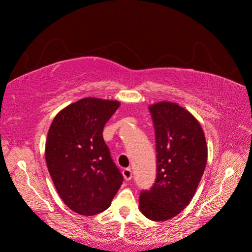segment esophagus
I'll return each instance as SVG.
<instances>
[{
    "label": "esophagus",
    "mask_w": 252,
    "mask_h": 252,
    "mask_svg": "<svg viewBox=\"0 0 252 252\" xmlns=\"http://www.w3.org/2000/svg\"><path fill=\"white\" fill-rule=\"evenodd\" d=\"M123 177L126 181H130L131 178H132V172H131V169L130 168H126L123 170Z\"/></svg>",
    "instance_id": "esophagus-1"
}]
</instances>
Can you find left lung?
<instances>
[{
	"label": "left lung",
	"mask_w": 252,
	"mask_h": 252,
	"mask_svg": "<svg viewBox=\"0 0 252 252\" xmlns=\"http://www.w3.org/2000/svg\"><path fill=\"white\" fill-rule=\"evenodd\" d=\"M155 125L157 179L140 195L141 212L151 220L178 216L192 200L207 163V144L201 124L177 103L149 106Z\"/></svg>",
	"instance_id": "obj_1"
}]
</instances>
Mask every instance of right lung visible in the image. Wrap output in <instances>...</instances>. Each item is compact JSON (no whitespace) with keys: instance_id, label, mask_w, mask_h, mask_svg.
<instances>
[{"instance_id":"obj_1","label":"right lung","mask_w":252,"mask_h":252,"mask_svg":"<svg viewBox=\"0 0 252 252\" xmlns=\"http://www.w3.org/2000/svg\"><path fill=\"white\" fill-rule=\"evenodd\" d=\"M120 105L84 97L61 110L49 127L48 171L61 199L81 216L107 209L123 182L103 139L104 126Z\"/></svg>"}]
</instances>
